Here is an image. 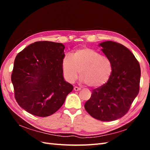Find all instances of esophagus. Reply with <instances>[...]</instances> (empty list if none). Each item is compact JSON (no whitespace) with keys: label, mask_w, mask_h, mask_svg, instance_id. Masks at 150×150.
Returning <instances> with one entry per match:
<instances>
[{"label":"esophagus","mask_w":150,"mask_h":150,"mask_svg":"<svg viewBox=\"0 0 150 150\" xmlns=\"http://www.w3.org/2000/svg\"><path fill=\"white\" fill-rule=\"evenodd\" d=\"M74 90L76 91H78L81 90V88H78V87H76V86H75V87L74 88Z\"/></svg>","instance_id":"esophagus-1"}]
</instances>
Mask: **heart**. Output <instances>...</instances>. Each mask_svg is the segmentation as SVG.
<instances>
[{"instance_id":"b5f03b06","label":"heart","mask_w":150,"mask_h":150,"mask_svg":"<svg viewBox=\"0 0 150 150\" xmlns=\"http://www.w3.org/2000/svg\"><path fill=\"white\" fill-rule=\"evenodd\" d=\"M61 66L67 82L73 83L78 78L79 71L81 82L94 88L106 84L112 71L110 60L90 48L77 49L72 55L64 54Z\"/></svg>"}]
</instances>
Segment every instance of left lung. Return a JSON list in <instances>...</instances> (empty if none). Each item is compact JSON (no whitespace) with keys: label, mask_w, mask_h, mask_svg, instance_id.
<instances>
[{"label":"left lung","mask_w":150,"mask_h":150,"mask_svg":"<svg viewBox=\"0 0 150 150\" xmlns=\"http://www.w3.org/2000/svg\"><path fill=\"white\" fill-rule=\"evenodd\" d=\"M99 46L111 62L112 74L106 84L93 90L84 108L95 119L115 121L126 114L137 96L140 66L134 54L123 45L109 40Z\"/></svg>","instance_id":"1"}]
</instances>
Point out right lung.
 I'll return each mask as SVG.
<instances>
[{"label": "right lung", "mask_w": 150, "mask_h": 150, "mask_svg": "<svg viewBox=\"0 0 150 150\" xmlns=\"http://www.w3.org/2000/svg\"><path fill=\"white\" fill-rule=\"evenodd\" d=\"M62 43L38 41L17 54L11 81L19 105L34 116L52 115L64 104L73 86L63 76Z\"/></svg>", "instance_id": "right-lung-1"}]
</instances>
